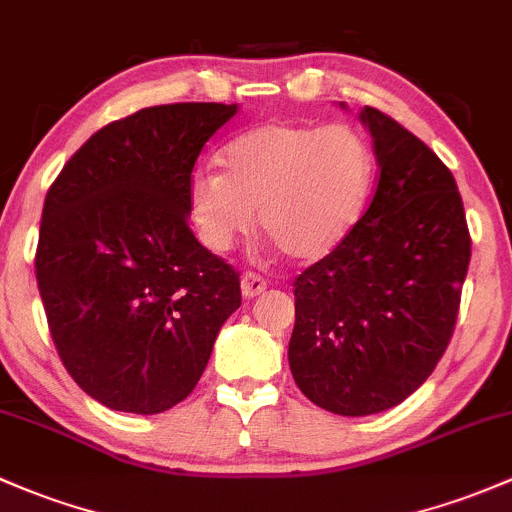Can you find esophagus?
Returning <instances> with one entry per match:
<instances>
[{"mask_svg":"<svg viewBox=\"0 0 512 512\" xmlns=\"http://www.w3.org/2000/svg\"><path fill=\"white\" fill-rule=\"evenodd\" d=\"M240 289H242V297L252 299V297H257V294L265 292L267 279L260 277V274H255V272H245L240 279Z\"/></svg>","mask_w":512,"mask_h":512,"instance_id":"34e87169","label":"esophagus"}]
</instances>
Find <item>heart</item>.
I'll list each match as a JSON object with an SVG mask.
<instances>
[{
    "label": "heart",
    "mask_w": 512,
    "mask_h": 512,
    "mask_svg": "<svg viewBox=\"0 0 512 512\" xmlns=\"http://www.w3.org/2000/svg\"><path fill=\"white\" fill-rule=\"evenodd\" d=\"M186 188L198 238L228 250L255 225L287 257L321 260L358 223L373 186V154L348 127L265 122L220 152Z\"/></svg>",
    "instance_id": "obj_1"
}]
</instances>
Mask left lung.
Listing matches in <instances>:
<instances>
[{"label": "left lung", "instance_id": "obj_1", "mask_svg": "<svg viewBox=\"0 0 512 512\" xmlns=\"http://www.w3.org/2000/svg\"><path fill=\"white\" fill-rule=\"evenodd\" d=\"M380 176L348 238L294 282L289 368L314 405L343 417L390 410L437 368L456 326L471 235L454 176L375 107Z\"/></svg>", "mask_w": 512, "mask_h": 512}]
</instances>
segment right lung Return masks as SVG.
<instances>
[{
	"label": "right lung",
	"instance_id": "right-lung-1",
	"mask_svg": "<svg viewBox=\"0 0 512 512\" xmlns=\"http://www.w3.org/2000/svg\"><path fill=\"white\" fill-rule=\"evenodd\" d=\"M238 105L144 107L98 129L46 193L36 282L71 378L117 412L191 395L240 306V274L188 228L203 144Z\"/></svg>",
	"mask_w": 512,
	"mask_h": 512
}]
</instances>
